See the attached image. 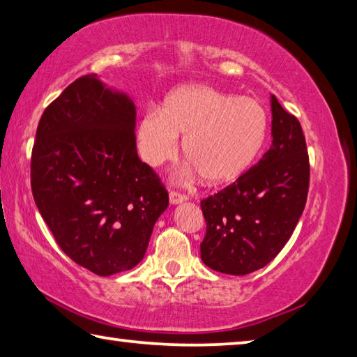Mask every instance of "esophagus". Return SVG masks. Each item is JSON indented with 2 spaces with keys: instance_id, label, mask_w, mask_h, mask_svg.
Segmentation results:
<instances>
[{
  "instance_id": "1",
  "label": "esophagus",
  "mask_w": 357,
  "mask_h": 357,
  "mask_svg": "<svg viewBox=\"0 0 357 357\" xmlns=\"http://www.w3.org/2000/svg\"><path fill=\"white\" fill-rule=\"evenodd\" d=\"M187 199L185 193H181L178 190H172L170 192V203L172 204H178V203H183V201Z\"/></svg>"
}]
</instances>
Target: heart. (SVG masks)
Returning a JSON list of instances; mask_svg holds the SVG:
<instances>
[{"instance_id": "heart-1", "label": "heart", "mask_w": 357, "mask_h": 357, "mask_svg": "<svg viewBox=\"0 0 357 357\" xmlns=\"http://www.w3.org/2000/svg\"><path fill=\"white\" fill-rule=\"evenodd\" d=\"M184 153L211 184L231 183L251 165L267 135V114L256 100L207 86L181 87L164 107H150L137 129L142 159L151 167L173 160L179 135Z\"/></svg>"}]
</instances>
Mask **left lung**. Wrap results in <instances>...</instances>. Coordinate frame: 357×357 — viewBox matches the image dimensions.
Masks as SVG:
<instances>
[{
  "mask_svg": "<svg viewBox=\"0 0 357 357\" xmlns=\"http://www.w3.org/2000/svg\"><path fill=\"white\" fill-rule=\"evenodd\" d=\"M273 144L262 159L201 199L207 267L243 276L273 261L294 232L309 192V154L300 121L271 96Z\"/></svg>",
  "mask_w": 357,
  "mask_h": 357,
  "instance_id": "1",
  "label": "left lung"
}]
</instances>
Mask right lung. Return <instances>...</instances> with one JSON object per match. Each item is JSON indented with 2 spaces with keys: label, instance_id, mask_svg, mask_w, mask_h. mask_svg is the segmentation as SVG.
I'll use <instances>...</instances> for the list:
<instances>
[{
  "label": "right lung",
  "instance_id": "obj_1",
  "mask_svg": "<svg viewBox=\"0 0 357 357\" xmlns=\"http://www.w3.org/2000/svg\"><path fill=\"white\" fill-rule=\"evenodd\" d=\"M135 107L95 73L50 102L31 154V189L56 243L81 267L111 276L145 256L168 206L159 174L135 146Z\"/></svg>",
  "mask_w": 357,
  "mask_h": 357
}]
</instances>
